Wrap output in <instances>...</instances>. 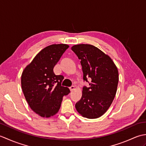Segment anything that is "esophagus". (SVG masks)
<instances>
[{
    "instance_id": "esophagus-1",
    "label": "esophagus",
    "mask_w": 146,
    "mask_h": 146,
    "mask_svg": "<svg viewBox=\"0 0 146 146\" xmlns=\"http://www.w3.org/2000/svg\"><path fill=\"white\" fill-rule=\"evenodd\" d=\"M70 89L71 91H73L75 89V86H70Z\"/></svg>"
}]
</instances>
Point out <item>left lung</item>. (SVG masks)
I'll return each instance as SVG.
<instances>
[{"label": "left lung", "instance_id": "8db88e82", "mask_svg": "<svg viewBox=\"0 0 146 146\" xmlns=\"http://www.w3.org/2000/svg\"><path fill=\"white\" fill-rule=\"evenodd\" d=\"M81 60L83 80L90 87L84 86L81 100L77 102V111L83 117L97 119L106 112L115 96L119 71L109 56L91 44H80L71 47Z\"/></svg>", "mask_w": 146, "mask_h": 146}]
</instances>
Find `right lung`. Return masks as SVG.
<instances>
[{
  "label": "right lung",
  "instance_id": "right-lung-1",
  "mask_svg": "<svg viewBox=\"0 0 146 146\" xmlns=\"http://www.w3.org/2000/svg\"><path fill=\"white\" fill-rule=\"evenodd\" d=\"M66 44H51L42 49L24 68L21 86L30 108L42 117H50L58 113L64 95L70 89L61 86L62 75H56L53 68L64 52Z\"/></svg>",
  "mask_w": 146,
  "mask_h": 146
}]
</instances>
